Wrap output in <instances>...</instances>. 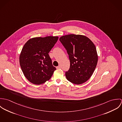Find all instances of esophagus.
I'll return each mask as SVG.
<instances>
[{"mask_svg":"<svg viewBox=\"0 0 122 122\" xmlns=\"http://www.w3.org/2000/svg\"><path fill=\"white\" fill-rule=\"evenodd\" d=\"M61 68V66L60 65H59V66H58V67H56V69H60Z\"/></svg>","mask_w":122,"mask_h":122,"instance_id":"obj_1","label":"esophagus"}]
</instances>
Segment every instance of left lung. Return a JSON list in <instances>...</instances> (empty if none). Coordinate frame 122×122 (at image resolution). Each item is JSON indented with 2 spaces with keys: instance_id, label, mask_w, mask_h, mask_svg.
I'll return each instance as SVG.
<instances>
[{
  "instance_id": "8db88e82",
  "label": "left lung",
  "mask_w": 122,
  "mask_h": 122,
  "mask_svg": "<svg viewBox=\"0 0 122 122\" xmlns=\"http://www.w3.org/2000/svg\"><path fill=\"white\" fill-rule=\"evenodd\" d=\"M60 41L67 50L70 61L65 76L68 81L81 85L91 77L95 69L98 56L96 47L88 37L69 34L61 36Z\"/></svg>"
}]
</instances>
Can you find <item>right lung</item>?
<instances>
[{"label":"right lung","mask_w":122,"mask_h":122,"mask_svg":"<svg viewBox=\"0 0 122 122\" xmlns=\"http://www.w3.org/2000/svg\"><path fill=\"white\" fill-rule=\"evenodd\" d=\"M59 37L47 36L30 39L24 45L19 61L25 77L30 83L39 85L48 81L56 68L52 65L48 53Z\"/></svg>","instance_id":"obj_1"}]
</instances>
